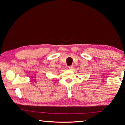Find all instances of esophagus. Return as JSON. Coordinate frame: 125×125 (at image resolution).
I'll use <instances>...</instances> for the list:
<instances>
[{"label": "esophagus", "instance_id": "esophagus-1", "mask_svg": "<svg viewBox=\"0 0 125 125\" xmlns=\"http://www.w3.org/2000/svg\"><path fill=\"white\" fill-rule=\"evenodd\" d=\"M73 66H70L68 67V69L69 70H72V69H73Z\"/></svg>", "mask_w": 125, "mask_h": 125}]
</instances>
